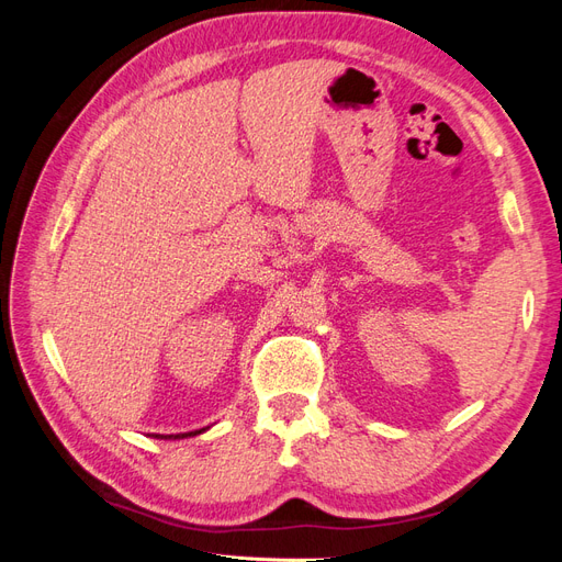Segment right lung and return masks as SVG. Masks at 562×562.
<instances>
[{
	"instance_id": "right-lung-1",
	"label": "right lung",
	"mask_w": 562,
	"mask_h": 562,
	"mask_svg": "<svg viewBox=\"0 0 562 562\" xmlns=\"http://www.w3.org/2000/svg\"><path fill=\"white\" fill-rule=\"evenodd\" d=\"M203 429H199V431H187V434H168V436H164V434H155V438H164V440H180V438H187V436H196V434H201Z\"/></svg>"
}]
</instances>
